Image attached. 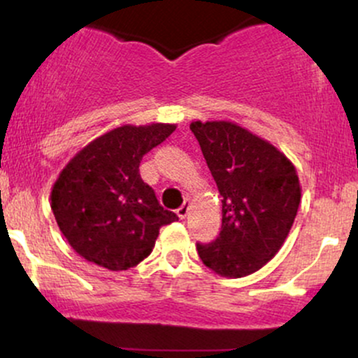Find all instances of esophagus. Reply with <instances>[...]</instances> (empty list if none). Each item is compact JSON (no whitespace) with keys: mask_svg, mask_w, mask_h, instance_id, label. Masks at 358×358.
<instances>
[{"mask_svg":"<svg viewBox=\"0 0 358 358\" xmlns=\"http://www.w3.org/2000/svg\"><path fill=\"white\" fill-rule=\"evenodd\" d=\"M190 208H192V203L190 202H185L182 207L178 208V210H176V213H178V217L180 219H187V215H188V212H190Z\"/></svg>","mask_w":358,"mask_h":358,"instance_id":"34e87169","label":"esophagus"}]
</instances>
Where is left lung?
<instances>
[{"instance_id": "1", "label": "left lung", "mask_w": 358, "mask_h": 358, "mask_svg": "<svg viewBox=\"0 0 358 358\" xmlns=\"http://www.w3.org/2000/svg\"><path fill=\"white\" fill-rule=\"evenodd\" d=\"M222 196V231L196 244L202 262L222 278H244L285 244L301 202L296 168L264 138L232 121H192Z\"/></svg>"}]
</instances>
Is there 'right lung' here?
<instances>
[{"mask_svg":"<svg viewBox=\"0 0 358 358\" xmlns=\"http://www.w3.org/2000/svg\"><path fill=\"white\" fill-rule=\"evenodd\" d=\"M176 124H122L85 145L64 166L50 193V207L71 248L109 271L138 266L155 248L159 229L178 220L156 200L139 175L148 151Z\"/></svg>","mask_w":358,"mask_h":358,"instance_id":"right-lung-1","label":"right lung"}]
</instances>
